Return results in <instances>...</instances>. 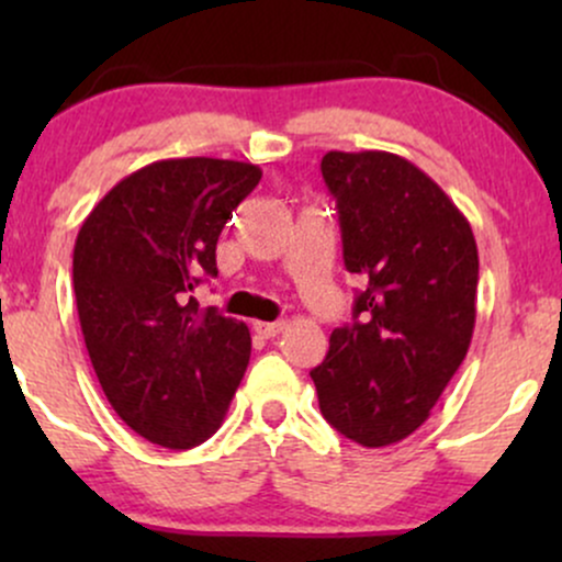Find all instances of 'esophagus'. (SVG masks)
<instances>
[{"label": "esophagus", "instance_id": "1", "mask_svg": "<svg viewBox=\"0 0 562 562\" xmlns=\"http://www.w3.org/2000/svg\"><path fill=\"white\" fill-rule=\"evenodd\" d=\"M254 330L261 335V338H274L285 330V322H254Z\"/></svg>", "mask_w": 562, "mask_h": 562}]
</instances>
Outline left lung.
Masks as SVG:
<instances>
[{"instance_id": "8db88e82", "label": "left lung", "mask_w": 562, "mask_h": 562, "mask_svg": "<svg viewBox=\"0 0 562 562\" xmlns=\"http://www.w3.org/2000/svg\"><path fill=\"white\" fill-rule=\"evenodd\" d=\"M322 177L338 209L346 269L367 288L312 380L338 434L389 447L428 420L465 359L479 248L447 192L402 156L330 150Z\"/></svg>"}]
</instances>
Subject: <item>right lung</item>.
Instances as JSON below:
<instances>
[{"label":"right lung","mask_w":562,"mask_h":562,"mask_svg":"<svg viewBox=\"0 0 562 562\" xmlns=\"http://www.w3.org/2000/svg\"><path fill=\"white\" fill-rule=\"evenodd\" d=\"M259 179L240 160H156L121 179L76 237V308L97 380L158 447L214 436L245 375V322L200 308L192 290L218 274V235Z\"/></svg>","instance_id":"add662e5"}]
</instances>
